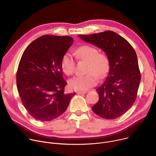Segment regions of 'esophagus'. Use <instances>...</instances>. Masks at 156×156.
<instances>
[{
    "instance_id": "esophagus-1",
    "label": "esophagus",
    "mask_w": 156,
    "mask_h": 156,
    "mask_svg": "<svg viewBox=\"0 0 156 156\" xmlns=\"http://www.w3.org/2000/svg\"><path fill=\"white\" fill-rule=\"evenodd\" d=\"M76 93L78 94H84L86 93V91H77Z\"/></svg>"
}]
</instances>
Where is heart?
<instances>
[{
	"label": "heart",
	"instance_id": "1",
	"mask_svg": "<svg viewBox=\"0 0 156 156\" xmlns=\"http://www.w3.org/2000/svg\"><path fill=\"white\" fill-rule=\"evenodd\" d=\"M76 57L81 60L88 62L87 75L77 76L70 79L68 85L70 89L76 91H86L94 86L98 79L103 78L109 69V61L108 56L99 53L98 50L93 46L83 45L75 51ZM61 68L66 75H72L75 68V61L72 55L66 53L62 59Z\"/></svg>",
	"mask_w": 156,
	"mask_h": 156
}]
</instances>
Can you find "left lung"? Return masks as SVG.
I'll return each instance as SVG.
<instances>
[{"mask_svg": "<svg viewBox=\"0 0 156 156\" xmlns=\"http://www.w3.org/2000/svg\"><path fill=\"white\" fill-rule=\"evenodd\" d=\"M78 37L103 50L108 56L109 73L96 89L99 100L92 110L104 119H116L128 111L136 100L140 81L136 53L128 41L112 31Z\"/></svg>", "mask_w": 156, "mask_h": 156, "instance_id": "1", "label": "left lung"}]
</instances>
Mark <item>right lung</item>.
Masks as SVG:
<instances>
[{"label":"right lung","mask_w":156,"mask_h":156,"mask_svg":"<svg viewBox=\"0 0 156 156\" xmlns=\"http://www.w3.org/2000/svg\"><path fill=\"white\" fill-rule=\"evenodd\" d=\"M68 36L46 35L25 50L17 69V87L21 101L35 119L50 121L66 111L75 93L65 94L61 62L73 43Z\"/></svg>","instance_id":"obj_1"}]
</instances>
